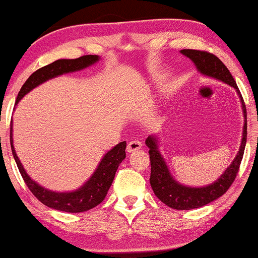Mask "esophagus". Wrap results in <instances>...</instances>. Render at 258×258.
Instances as JSON below:
<instances>
[{"label": "esophagus", "instance_id": "1", "mask_svg": "<svg viewBox=\"0 0 258 258\" xmlns=\"http://www.w3.org/2000/svg\"><path fill=\"white\" fill-rule=\"evenodd\" d=\"M141 148H142V142H141L140 140H133L130 141L128 146H126V151H128V153H134V151L140 150Z\"/></svg>", "mask_w": 258, "mask_h": 258}]
</instances>
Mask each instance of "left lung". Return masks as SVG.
<instances>
[{"instance_id":"left-lung-1","label":"left lung","mask_w":258,"mask_h":258,"mask_svg":"<svg viewBox=\"0 0 258 258\" xmlns=\"http://www.w3.org/2000/svg\"><path fill=\"white\" fill-rule=\"evenodd\" d=\"M181 54L191 59L197 72L201 75L221 81V82L234 88L238 95L239 101H241L243 117H244L241 146H239L237 155L235 156L234 161L231 162V164L225 169L223 174L216 181L204 186H189L182 184L177 179H175L170 170H169L167 162H165L160 149H158L157 135L148 136V139L146 140V146L149 148L151 163L150 185L154 190L155 195L172 209L190 210L207 206L213 201L217 200L218 197L227 192V190L230 188L232 182L236 178V174H237L239 164H241L246 143V110L242 95L239 93L234 77L231 76L230 72L220 58L210 54V52L194 50V49H183V50H181Z\"/></svg>"}]
</instances>
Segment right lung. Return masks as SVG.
Returning <instances> with one entry per match:
<instances>
[{
    "label": "right lung",
    "mask_w": 258,
    "mask_h": 258,
    "mask_svg": "<svg viewBox=\"0 0 258 258\" xmlns=\"http://www.w3.org/2000/svg\"><path fill=\"white\" fill-rule=\"evenodd\" d=\"M98 61H100V56L86 55L75 59H57V61L52 62L50 64L42 67L41 69L31 74L29 79L21 88L20 93L16 97L15 104L19 103L29 91L38 87L40 84L47 82L51 79H55L57 76H61L63 74L80 72V70H83L88 67L95 64ZM10 144H12V151L17 168H19L24 182H26L30 191L34 194V196L38 201H41L44 206L55 210L66 211V213H82V211L90 210L98 206L104 200L112 181H114L118 165L125 158L126 148V142L123 141V142H119L117 146L109 150L108 153H105L100 163H98L97 168L93 172V175L79 189L73 190V191H52V190L44 188V186L38 184L36 181H34L27 174L20 158L17 157L15 148H14L13 121L10 123Z\"/></svg>",
    "instance_id": "obj_1"
}]
</instances>
